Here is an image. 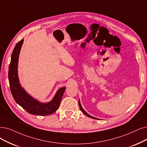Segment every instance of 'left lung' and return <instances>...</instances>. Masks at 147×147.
Listing matches in <instances>:
<instances>
[{
  "instance_id": "left-lung-1",
  "label": "left lung",
  "mask_w": 147,
  "mask_h": 147,
  "mask_svg": "<svg viewBox=\"0 0 147 147\" xmlns=\"http://www.w3.org/2000/svg\"><path fill=\"white\" fill-rule=\"evenodd\" d=\"M79 106H80V109H81V111L82 112H83L84 115H86V116H87L88 117H89V118H93V119H98V118H95V117H93V116H90V115H89V114L88 113H87L86 111H84V110L82 108V107H81V104H80V101H79Z\"/></svg>"
}]
</instances>
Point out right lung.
Instances as JSON below:
<instances>
[{
	"label": "right lung",
	"instance_id": "right-lung-1",
	"mask_svg": "<svg viewBox=\"0 0 147 147\" xmlns=\"http://www.w3.org/2000/svg\"><path fill=\"white\" fill-rule=\"evenodd\" d=\"M23 42L22 39L16 44L11 55L8 70V79L11 94L16 102L29 113L40 116L51 115L59 107L66 87H62L58 90L54 99L48 103H40L28 95L20 86L17 75L19 55Z\"/></svg>",
	"mask_w": 147,
	"mask_h": 147
}]
</instances>
